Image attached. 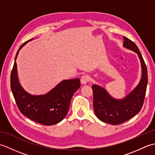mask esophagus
<instances>
[{"instance_id": "34e87169", "label": "esophagus", "mask_w": 155, "mask_h": 155, "mask_svg": "<svg viewBox=\"0 0 155 155\" xmlns=\"http://www.w3.org/2000/svg\"><path fill=\"white\" fill-rule=\"evenodd\" d=\"M90 80V77H88V75H83L82 76L81 78V82L82 84H85L87 83V82L89 81Z\"/></svg>"}]
</instances>
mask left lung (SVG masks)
Returning a JSON list of instances; mask_svg holds the SVG:
<instances>
[{"instance_id":"1","label":"left lung","mask_w":155,"mask_h":155,"mask_svg":"<svg viewBox=\"0 0 155 155\" xmlns=\"http://www.w3.org/2000/svg\"><path fill=\"white\" fill-rule=\"evenodd\" d=\"M123 47L138 54L142 68L140 83L134 89L122 99L112 97L104 88L93 84V107L95 114L104 123L117 125L129 120L139 113L145 97L148 83L147 68L137 46L132 41L123 37Z\"/></svg>"}]
</instances>
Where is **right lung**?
<instances>
[{
  "label": "right lung",
  "instance_id": "obj_1",
  "mask_svg": "<svg viewBox=\"0 0 155 155\" xmlns=\"http://www.w3.org/2000/svg\"><path fill=\"white\" fill-rule=\"evenodd\" d=\"M32 38L23 43L16 52L11 74V87L21 113L32 120L44 125L60 123L67 115L71 98L81 87L78 78L64 80L45 94L32 95L24 90L19 83L16 59L19 51Z\"/></svg>",
  "mask_w": 155,
  "mask_h": 155
}]
</instances>
